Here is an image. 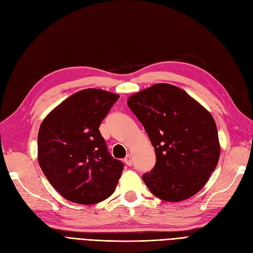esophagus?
<instances>
[{
  "mask_svg": "<svg viewBox=\"0 0 253 253\" xmlns=\"http://www.w3.org/2000/svg\"><path fill=\"white\" fill-rule=\"evenodd\" d=\"M124 163H125L127 166H129V167H130V166L132 165V160H131V158H130V155H127V156L124 158Z\"/></svg>",
  "mask_w": 253,
  "mask_h": 253,
  "instance_id": "34e87169",
  "label": "esophagus"
}]
</instances>
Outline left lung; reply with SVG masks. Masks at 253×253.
Instances as JSON below:
<instances>
[{
  "label": "left lung",
  "instance_id": "8db88e82",
  "mask_svg": "<svg viewBox=\"0 0 253 253\" xmlns=\"http://www.w3.org/2000/svg\"><path fill=\"white\" fill-rule=\"evenodd\" d=\"M127 105L143 125L156 164L142 179L168 202L189 199L216 169L220 143L215 120L184 89L157 83L129 97Z\"/></svg>",
  "mask_w": 253,
  "mask_h": 253
}]
</instances>
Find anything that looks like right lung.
<instances>
[{"instance_id": "obj_1", "label": "right lung", "mask_w": 253, "mask_h": 253, "mask_svg": "<svg viewBox=\"0 0 253 253\" xmlns=\"http://www.w3.org/2000/svg\"><path fill=\"white\" fill-rule=\"evenodd\" d=\"M99 88L79 90L55 107L38 131V164L62 197L90 205L114 192L124 165L109 154L99 126L114 102Z\"/></svg>"}]
</instances>
